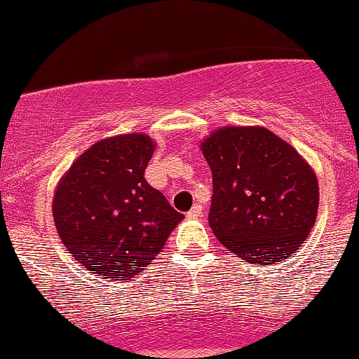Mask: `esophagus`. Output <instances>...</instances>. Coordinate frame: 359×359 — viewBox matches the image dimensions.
Here are the masks:
<instances>
[{
    "label": "esophagus",
    "mask_w": 359,
    "mask_h": 359,
    "mask_svg": "<svg viewBox=\"0 0 359 359\" xmlns=\"http://www.w3.org/2000/svg\"><path fill=\"white\" fill-rule=\"evenodd\" d=\"M201 212H203V205L196 204V205H194V208L191 209V211L187 212V217H189V219H196V217L201 216Z\"/></svg>",
    "instance_id": "esophagus-1"
}]
</instances>
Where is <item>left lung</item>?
Instances as JSON below:
<instances>
[{
    "label": "left lung",
    "mask_w": 359,
    "mask_h": 359,
    "mask_svg": "<svg viewBox=\"0 0 359 359\" xmlns=\"http://www.w3.org/2000/svg\"><path fill=\"white\" fill-rule=\"evenodd\" d=\"M212 172L209 226L228 251L283 262L311 233L319 184L294 147L263 126H224L201 143Z\"/></svg>",
    "instance_id": "8db88e82"
}]
</instances>
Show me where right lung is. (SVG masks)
I'll return each instance as SVG.
<instances>
[{
    "label": "right lung",
    "instance_id": "obj_1",
    "mask_svg": "<svg viewBox=\"0 0 359 359\" xmlns=\"http://www.w3.org/2000/svg\"><path fill=\"white\" fill-rule=\"evenodd\" d=\"M154 140L118 135L94 143L72 163L53 196L57 233L96 277L130 280L160 253L184 219L145 180Z\"/></svg>",
    "mask_w": 359,
    "mask_h": 359
}]
</instances>
